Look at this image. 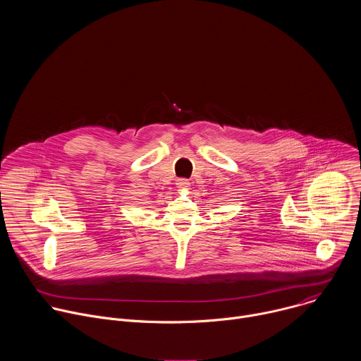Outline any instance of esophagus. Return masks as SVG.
I'll list each match as a JSON object with an SVG mask.
<instances>
[{
    "label": "esophagus",
    "mask_w": 361,
    "mask_h": 361,
    "mask_svg": "<svg viewBox=\"0 0 361 361\" xmlns=\"http://www.w3.org/2000/svg\"><path fill=\"white\" fill-rule=\"evenodd\" d=\"M176 184H177L178 188H188L190 187V181L187 178H180V180H177Z\"/></svg>",
    "instance_id": "esophagus-1"
}]
</instances>
